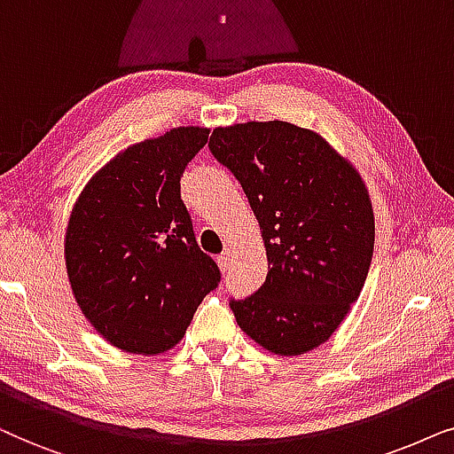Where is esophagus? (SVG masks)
I'll list each match as a JSON object with an SVG mask.
<instances>
[{
    "label": "esophagus",
    "mask_w": 454,
    "mask_h": 454,
    "mask_svg": "<svg viewBox=\"0 0 454 454\" xmlns=\"http://www.w3.org/2000/svg\"><path fill=\"white\" fill-rule=\"evenodd\" d=\"M231 257H232V251L231 249H226L220 257H217V265H220L222 271L228 270V265H231Z\"/></svg>",
    "instance_id": "esophagus-1"
}]
</instances>
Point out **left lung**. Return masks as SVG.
<instances>
[{
  "label": "left lung",
  "instance_id": "8db88e82",
  "mask_svg": "<svg viewBox=\"0 0 454 454\" xmlns=\"http://www.w3.org/2000/svg\"><path fill=\"white\" fill-rule=\"evenodd\" d=\"M211 153L243 186L268 255L263 286L231 309L270 353H309L359 299L373 209L359 172L322 135L282 120L220 126Z\"/></svg>",
  "mask_w": 454,
  "mask_h": 454
}]
</instances>
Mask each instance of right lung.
<instances>
[{
	"label": "right lung",
	"mask_w": 454,
	"mask_h": 454,
	"mask_svg": "<svg viewBox=\"0 0 454 454\" xmlns=\"http://www.w3.org/2000/svg\"><path fill=\"white\" fill-rule=\"evenodd\" d=\"M207 138L209 129L178 126L130 145L72 207L64 239L72 294L89 324L126 353L176 347L220 282L180 199V176Z\"/></svg>",
	"instance_id": "1"
}]
</instances>
